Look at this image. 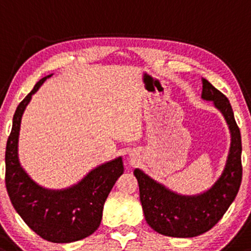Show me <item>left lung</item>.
Segmentation results:
<instances>
[{
    "mask_svg": "<svg viewBox=\"0 0 251 251\" xmlns=\"http://www.w3.org/2000/svg\"><path fill=\"white\" fill-rule=\"evenodd\" d=\"M201 98L211 100L223 114L231 134L229 155L218 180L206 192L181 196L151 179L143 171H134L140 187V201L149 226L170 237H196L209 231L229 209L242 181V141L229 100L202 78Z\"/></svg>",
    "mask_w": 251,
    "mask_h": 251,
    "instance_id": "1",
    "label": "left lung"
}]
</instances>
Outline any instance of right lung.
Instances as JSON below:
<instances>
[{
    "mask_svg": "<svg viewBox=\"0 0 251 251\" xmlns=\"http://www.w3.org/2000/svg\"><path fill=\"white\" fill-rule=\"evenodd\" d=\"M50 75L35 84L14 114L5 147V187L14 209L33 231L53 243H71L98 229L104 202L125 167L120 156L96 167L78 184L65 190H47L30 179L19 161L20 126L32 96Z\"/></svg>",
    "mask_w": 251,
    "mask_h": 251,
    "instance_id": "right-lung-1",
    "label": "right lung"
}]
</instances>
